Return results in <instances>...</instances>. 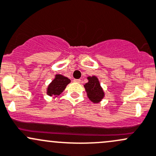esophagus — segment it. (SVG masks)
Here are the masks:
<instances>
[{
    "instance_id": "34e87169",
    "label": "esophagus",
    "mask_w": 156,
    "mask_h": 156,
    "mask_svg": "<svg viewBox=\"0 0 156 156\" xmlns=\"http://www.w3.org/2000/svg\"><path fill=\"white\" fill-rule=\"evenodd\" d=\"M74 81H75V82H76V83H80V82H81V80H80V79H74Z\"/></svg>"
}]
</instances>
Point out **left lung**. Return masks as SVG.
I'll return each mask as SVG.
<instances>
[{"label":"left lung","instance_id":"left-lung-1","mask_svg":"<svg viewBox=\"0 0 156 156\" xmlns=\"http://www.w3.org/2000/svg\"><path fill=\"white\" fill-rule=\"evenodd\" d=\"M88 82L83 85L87 95L93 103L97 104L104 99L105 93L101 87L99 78L95 75L87 77Z\"/></svg>","mask_w":156,"mask_h":156}]
</instances>
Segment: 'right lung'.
<instances>
[{"label": "right lung", "mask_w": 156, "mask_h": 156, "mask_svg": "<svg viewBox=\"0 0 156 156\" xmlns=\"http://www.w3.org/2000/svg\"><path fill=\"white\" fill-rule=\"evenodd\" d=\"M70 82L71 80L69 78L60 74H57L55 75V78L47 87V95L49 96H54V98L57 97L64 91L66 86Z\"/></svg>", "instance_id": "add662e5"}]
</instances>
